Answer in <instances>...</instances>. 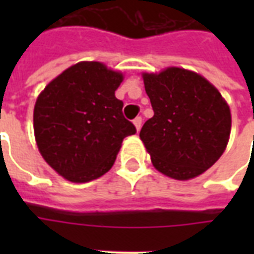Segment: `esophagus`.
<instances>
[{"label": "esophagus", "instance_id": "1", "mask_svg": "<svg viewBox=\"0 0 254 254\" xmlns=\"http://www.w3.org/2000/svg\"><path fill=\"white\" fill-rule=\"evenodd\" d=\"M133 124H134L136 129L140 130V129H141V124H143V118H141V117H136V118L133 120Z\"/></svg>", "mask_w": 254, "mask_h": 254}]
</instances>
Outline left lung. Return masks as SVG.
<instances>
[{
    "label": "left lung",
    "mask_w": 254,
    "mask_h": 254,
    "mask_svg": "<svg viewBox=\"0 0 254 254\" xmlns=\"http://www.w3.org/2000/svg\"><path fill=\"white\" fill-rule=\"evenodd\" d=\"M154 117L140 130L152 165L165 176L190 180L208 170L226 149L231 129L227 103L194 72L169 67L143 74Z\"/></svg>",
    "instance_id": "1"
}]
</instances>
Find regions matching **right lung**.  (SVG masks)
Wrapping results in <instances>:
<instances>
[{"instance_id":"right-lung-1","label":"right lung","mask_w":254,"mask_h":254,"mask_svg":"<svg viewBox=\"0 0 254 254\" xmlns=\"http://www.w3.org/2000/svg\"><path fill=\"white\" fill-rule=\"evenodd\" d=\"M122 74L100 63L67 67L43 89L34 109V132L43 159L72 182L110 170L122 140L136 127L116 98Z\"/></svg>"}]
</instances>
